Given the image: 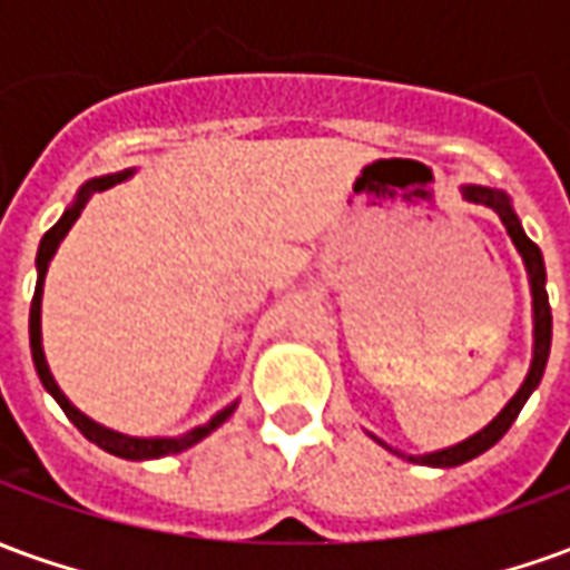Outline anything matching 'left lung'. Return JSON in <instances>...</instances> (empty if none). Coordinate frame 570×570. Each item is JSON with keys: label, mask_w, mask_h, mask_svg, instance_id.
Here are the masks:
<instances>
[{"label": "left lung", "mask_w": 570, "mask_h": 570, "mask_svg": "<svg viewBox=\"0 0 570 570\" xmlns=\"http://www.w3.org/2000/svg\"><path fill=\"white\" fill-rule=\"evenodd\" d=\"M466 200L473 204H485L491 210L501 216V223L507 225V235L513 237L515 249L522 253V262L528 268V284H531V305H534V357H531V370H528L525 382L522 387L515 391V396L501 409V415L491 421L489 428H482L479 433H473L470 440L458 442V445H449V449H440V452L430 454H409V461L415 464H428V466H458L464 461H473L476 454L489 452L494 442L501 440L503 433L510 430L519 412L525 406V400L534 394V387L543 379V370H547V360H550V342H552V314H550V298H547V268H543V256H540L538 244L522 232V223L519 216L510 207V198L498 191V188H485V186H464ZM382 442V440H379ZM384 445V442H382ZM394 452V449H391ZM400 454V452H396ZM406 458V454H403Z\"/></svg>", "instance_id": "left-lung-1"}]
</instances>
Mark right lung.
<instances>
[{
  "label": "right lung",
  "mask_w": 570,
  "mask_h": 570,
  "mask_svg": "<svg viewBox=\"0 0 570 570\" xmlns=\"http://www.w3.org/2000/svg\"><path fill=\"white\" fill-rule=\"evenodd\" d=\"M134 170H121V174H109V176H97L91 183H85L79 188V195L76 200L69 204L63 216L57 219V225H51L48 232H45L42 244H39V253H36V293H32V305H30V347H32V363H36V372H39V379H42L45 391L55 396L57 406L67 412V419L76 424V428L88 436L91 442H97L104 452L109 454H118V458H128V461H149V458H164V454H179L191 449L195 442H200L207 433L219 428L223 421H228V415L235 412L237 403L232 406H225L223 412H216L207 424H200V428L188 430L183 436H151V440H142V436H125V433H116V430L104 428V424H97L91 421L88 415H81L79 409L72 406L67 400V394L57 387L55 375L48 370V360H45V351H42V286H45V274H48V262L55 259L57 247H60V240L67 237V232L72 228V223L79 219L81 210H85V204L97 195V191H106L109 186H116L121 179H128Z\"/></svg>",
  "instance_id": "add662e5"
}]
</instances>
